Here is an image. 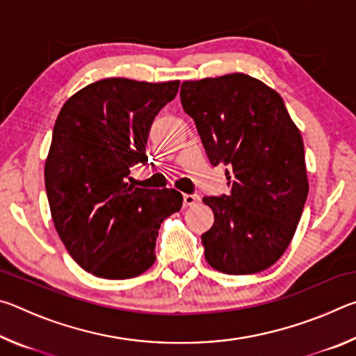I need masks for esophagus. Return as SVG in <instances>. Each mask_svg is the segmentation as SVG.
Returning <instances> with one entry per match:
<instances>
[{
	"label": "esophagus",
	"instance_id": "1",
	"mask_svg": "<svg viewBox=\"0 0 356 356\" xmlns=\"http://www.w3.org/2000/svg\"><path fill=\"white\" fill-rule=\"evenodd\" d=\"M201 201V196L200 195H184V206L185 207H191L195 206Z\"/></svg>",
	"mask_w": 356,
	"mask_h": 356
}]
</instances>
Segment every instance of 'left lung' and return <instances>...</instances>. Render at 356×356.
I'll use <instances>...</instances> for the list:
<instances>
[{
  "mask_svg": "<svg viewBox=\"0 0 356 356\" xmlns=\"http://www.w3.org/2000/svg\"><path fill=\"white\" fill-rule=\"evenodd\" d=\"M209 161L225 163L229 195L206 196L213 226L201 236L210 267L262 272L284 254L308 197L305 147L281 95L245 74L180 86Z\"/></svg>",
  "mask_w": 356,
  "mask_h": 356,
  "instance_id": "1",
  "label": "left lung"
}]
</instances>
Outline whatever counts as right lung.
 <instances>
[{"label":"right lung","instance_id":"1","mask_svg":"<svg viewBox=\"0 0 356 356\" xmlns=\"http://www.w3.org/2000/svg\"><path fill=\"white\" fill-rule=\"evenodd\" d=\"M179 81L105 78L65 102L45 161L51 218L74 261L105 280H129L155 262L165 218L179 212L176 190L135 186L130 170L146 165L150 127Z\"/></svg>","mask_w":356,"mask_h":356}]
</instances>
